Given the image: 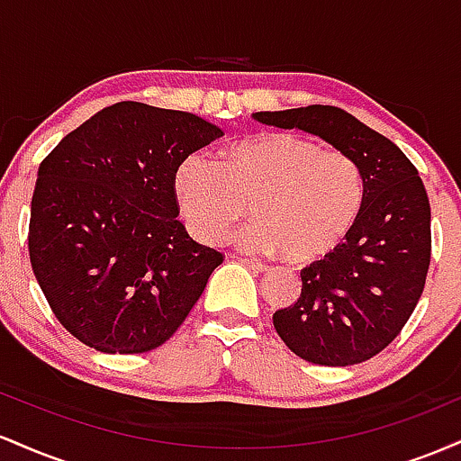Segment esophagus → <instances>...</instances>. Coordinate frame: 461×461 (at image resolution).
<instances>
[{"instance_id":"34e87169","label":"esophagus","mask_w":461,"mask_h":461,"mask_svg":"<svg viewBox=\"0 0 461 461\" xmlns=\"http://www.w3.org/2000/svg\"><path fill=\"white\" fill-rule=\"evenodd\" d=\"M238 260H240L242 264H245V267H249L251 268V271H256V273H262V271H267V264H262L260 260H251V258H238Z\"/></svg>"}]
</instances>
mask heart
<instances>
[{"mask_svg":"<svg viewBox=\"0 0 461 461\" xmlns=\"http://www.w3.org/2000/svg\"><path fill=\"white\" fill-rule=\"evenodd\" d=\"M176 193L194 238L221 242L247 214L238 236L249 251H284L314 260L345 240L364 199L357 164L290 131H262L225 151L223 167L193 153L179 164Z\"/></svg>","mask_w":461,"mask_h":461,"instance_id":"heart-1","label":"heart"}]
</instances>
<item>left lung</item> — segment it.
Instances as JSON below:
<instances>
[{
  "mask_svg": "<svg viewBox=\"0 0 461 461\" xmlns=\"http://www.w3.org/2000/svg\"><path fill=\"white\" fill-rule=\"evenodd\" d=\"M260 123L321 136L357 164L359 214L345 240L301 271V294L273 314L301 359L348 366L382 353L414 312L431 262V208L416 167L393 140L336 105L256 113Z\"/></svg>",
  "mask_w": 461,
  "mask_h": 461,
  "instance_id": "left-lung-1",
  "label": "left lung"
}]
</instances>
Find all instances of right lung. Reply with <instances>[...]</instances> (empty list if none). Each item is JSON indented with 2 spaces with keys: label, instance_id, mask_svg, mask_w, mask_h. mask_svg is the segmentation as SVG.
<instances>
[{
  "label": "right lung",
  "instance_id": "1",
  "mask_svg": "<svg viewBox=\"0 0 461 461\" xmlns=\"http://www.w3.org/2000/svg\"><path fill=\"white\" fill-rule=\"evenodd\" d=\"M223 131L201 116L119 102L67 134L41 162L28 249L62 327L102 353L164 345L223 253L177 219L176 173Z\"/></svg>",
  "mask_w": 461,
  "mask_h": 461
}]
</instances>
